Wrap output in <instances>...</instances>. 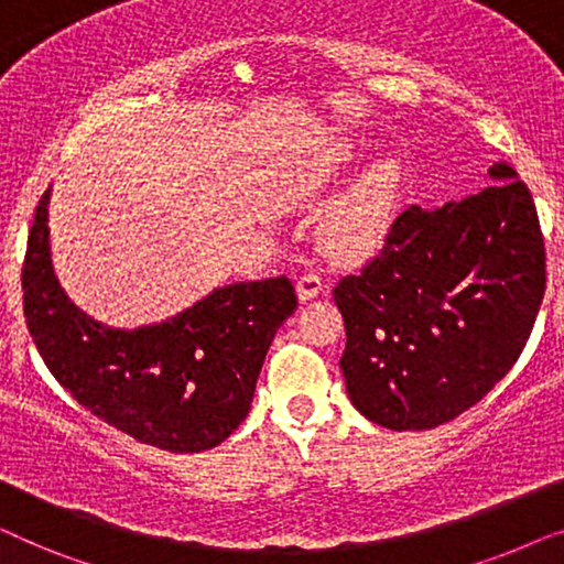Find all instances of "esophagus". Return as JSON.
I'll list each match as a JSON object with an SVG mask.
<instances>
[{"instance_id": "34e87169", "label": "esophagus", "mask_w": 564, "mask_h": 564, "mask_svg": "<svg viewBox=\"0 0 564 564\" xmlns=\"http://www.w3.org/2000/svg\"><path fill=\"white\" fill-rule=\"evenodd\" d=\"M295 290H297V300H300V303H307V300L318 297L321 292L326 290V284H323V280H321L318 274L305 272V274H300V276H297Z\"/></svg>"}]
</instances>
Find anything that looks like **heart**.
<instances>
[{
    "label": "heart",
    "mask_w": 564,
    "mask_h": 564,
    "mask_svg": "<svg viewBox=\"0 0 564 564\" xmlns=\"http://www.w3.org/2000/svg\"><path fill=\"white\" fill-rule=\"evenodd\" d=\"M395 161H377L346 189L323 220L326 241L336 251L357 253L372 249L388 234L398 195Z\"/></svg>",
    "instance_id": "heart-1"
}]
</instances>
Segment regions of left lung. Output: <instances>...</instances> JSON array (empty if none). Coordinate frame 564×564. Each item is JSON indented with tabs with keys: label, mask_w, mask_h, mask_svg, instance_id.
Wrapping results in <instances>:
<instances>
[{
	"label": "left lung",
	"mask_w": 564,
	"mask_h": 564,
	"mask_svg": "<svg viewBox=\"0 0 564 564\" xmlns=\"http://www.w3.org/2000/svg\"><path fill=\"white\" fill-rule=\"evenodd\" d=\"M488 182L446 205L408 207L380 257L334 288L346 392L384 429H434L467 411L529 341L546 284L542 228L508 161Z\"/></svg>",
	"instance_id": "8db88e82"
}]
</instances>
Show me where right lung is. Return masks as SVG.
I'll return each instance as SVG.
<instances>
[{
  "label": "right lung",
  "mask_w": 564,
  "mask_h": 564,
  "mask_svg": "<svg viewBox=\"0 0 564 564\" xmlns=\"http://www.w3.org/2000/svg\"><path fill=\"white\" fill-rule=\"evenodd\" d=\"M51 189L22 264L25 321L45 367L76 403L141 444L213 449L249 413L276 328L295 313L288 276L234 282L172 318L115 328L72 303L51 257Z\"/></svg>",
  "instance_id": "right-lung-1"
}]
</instances>
